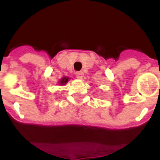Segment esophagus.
Wrapping results in <instances>:
<instances>
[{
  "label": "esophagus",
  "instance_id": "34e87169",
  "mask_svg": "<svg viewBox=\"0 0 160 160\" xmlns=\"http://www.w3.org/2000/svg\"><path fill=\"white\" fill-rule=\"evenodd\" d=\"M75 76L77 79L82 80L83 77H84V73L82 71H77V72H75Z\"/></svg>",
  "mask_w": 160,
  "mask_h": 160
}]
</instances>
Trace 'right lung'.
I'll return each mask as SVG.
<instances>
[{
    "label": "right lung",
    "mask_w": 160,
    "mask_h": 160,
    "mask_svg": "<svg viewBox=\"0 0 160 160\" xmlns=\"http://www.w3.org/2000/svg\"><path fill=\"white\" fill-rule=\"evenodd\" d=\"M68 80H69V77H63L62 79H60L59 83H60V85H64L68 82Z\"/></svg>",
    "instance_id": "1"
}]
</instances>
